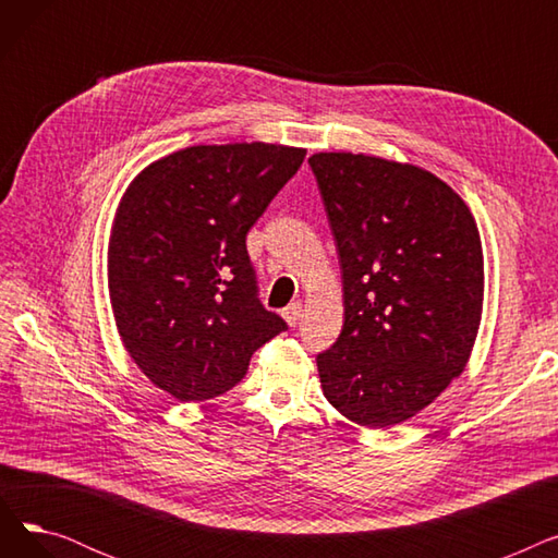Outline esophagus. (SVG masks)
<instances>
[{
	"label": "esophagus",
	"instance_id": "obj_1",
	"mask_svg": "<svg viewBox=\"0 0 558 558\" xmlns=\"http://www.w3.org/2000/svg\"><path fill=\"white\" fill-rule=\"evenodd\" d=\"M301 312H303V305H301V303H291L289 307L282 310V318L287 320V324H289L291 328H296L299 320H301Z\"/></svg>",
	"mask_w": 558,
	"mask_h": 558
}]
</instances>
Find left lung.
Segmentation results:
<instances>
[{
	"label": "left lung",
	"mask_w": 558,
	"mask_h": 558,
	"mask_svg": "<svg viewBox=\"0 0 558 558\" xmlns=\"http://www.w3.org/2000/svg\"><path fill=\"white\" fill-rule=\"evenodd\" d=\"M343 282V328L316 357L328 402L364 427L416 416L465 368L484 253L461 196L434 173L364 154H314Z\"/></svg>",
	"instance_id": "obj_1"
}]
</instances>
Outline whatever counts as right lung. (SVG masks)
I'll use <instances>...</instances> for the list:
<instances>
[{"mask_svg":"<svg viewBox=\"0 0 558 558\" xmlns=\"http://www.w3.org/2000/svg\"><path fill=\"white\" fill-rule=\"evenodd\" d=\"M305 160L282 144H201L129 185L108 246L117 330L140 371L181 402L215 398L287 330L259 303L251 226Z\"/></svg>","mask_w":558,"mask_h":558,"instance_id":"right-lung-1","label":"right lung"}]
</instances>
